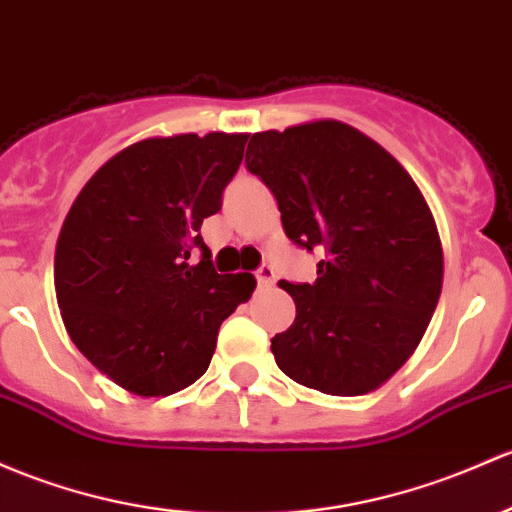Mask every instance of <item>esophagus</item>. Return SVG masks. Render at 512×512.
Segmentation results:
<instances>
[{"label": "esophagus", "mask_w": 512, "mask_h": 512, "mask_svg": "<svg viewBox=\"0 0 512 512\" xmlns=\"http://www.w3.org/2000/svg\"><path fill=\"white\" fill-rule=\"evenodd\" d=\"M255 277H257V284H260V287H272L274 277H277V274H274L270 265H262L260 270L255 272Z\"/></svg>", "instance_id": "obj_1"}]
</instances>
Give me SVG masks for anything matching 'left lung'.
Wrapping results in <instances>:
<instances>
[{"label": "left lung", "mask_w": 512, "mask_h": 512, "mask_svg": "<svg viewBox=\"0 0 512 512\" xmlns=\"http://www.w3.org/2000/svg\"><path fill=\"white\" fill-rule=\"evenodd\" d=\"M245 164L277 198L287 238L324 255L314 284L279 282L297 304L272 338L279 370L326 395L378 390L419 346L441 294L444 252L422 191L338 120L252 134Z\"/></svg>", "instance_id": "8db88e82"}]
</instances>
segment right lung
I'll return each mask as SVG.
<instances>
[{"label":"right lung","instance_id":"obj_1","mask_svg":"<svg viewBox=\"0 0 512 512\" xmlns=\"http://www.w3.org/2000/svg\"><path fill=\"white\" fill-rule=\"evenodd\" d=\"M247 134L152 137L100 166L63 220L56 299L78 351L139 397L193 385L211 365L218 328L250 299V272L218 274L201 238L220 211ZM202 262H187L190 250Z\"/></svg>","mask_w":512,"mask_h":512}]
</instances>
